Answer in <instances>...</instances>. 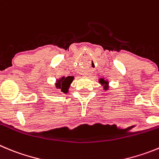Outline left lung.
Listing matches in <instances>:
<instances>
[{
  "mask_svg": "<svg viewBox=\"0 0 159 159\" xmlns=\"http://www.w3.org/2000/svg\"><path fill=\"white\" fill-rule=\"evenodd\" d=\"M98 83L102 86L103 89H104L105 91H107V90L109 89V87H109V81L107 80H105L104 78H100L99 80H98Z\"/></svg>",
  "mask_w": 159,
  "mask_h": 159,
  "instance_id": "1",
  "label": "left lung"
}]
</instances>
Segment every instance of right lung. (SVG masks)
<instances>
[{
  "label": "right lung",
  "instance_id": "1",
  "mask_svg": "<svg viewBox=\"0 0 159 159\" xmlns=\"http://www.w3.org/2000/svg\"><path fill=\"white\" fill-rule=\"evenodd\" d=\"M74 80V76H62L61 78L56 80L55 83V87L56 89L60 90L61 92L67 94L68 92L71 84L72 83Z\"/></svg>",
  "mask_w": 159,
  "mask_h": 159
}]
</instances>
